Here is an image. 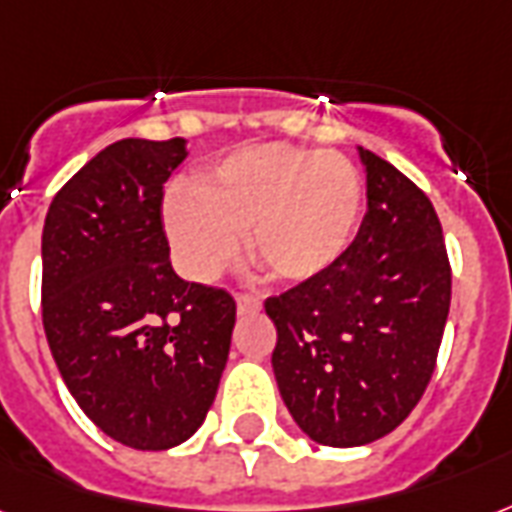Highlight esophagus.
I'll return each instance as SVG.
<instances>
[{
  "mask_svg": "<svg viewBox=\"0 0 512 512\" xmlns=\"http://www.w3.org/2000/svg\"><path fill=\"white\" fill-rule=\"evenodd\" d=\"M263 308V303L255 298V295H239L236 298V311H239V317H247V314H257Z\"/></svg>",
  "mask_w": 512,
  "mask_h": 512,
  "instance_id": "obj_1",
  "label": "esophagus"
}]
</instances>
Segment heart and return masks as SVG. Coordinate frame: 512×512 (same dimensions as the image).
<instances>
[{
  "instance_id": "b5f03b06",
  "label": "heart",
  "mask_w": 512,
  "mask_h": 512,
  "mask_svg": "<svg viewBox=\"0 0 512 512\" xmlns=\"http://www.w3.org/2000/svg\"><path fill=\"white\" fill-rule=\"evenodd\" d=\"M360 174L343 155L257 144L225 155L163 204L179 271L206 282L247 252L279 282L330 271L360 225Z\"/></svg>"
}]
</instances>
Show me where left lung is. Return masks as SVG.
<instances>
[{"mask_svg":"<svg viewBox=\"0 0 512 512\" xmlns=\"http://www.w3.org/2000/svg\"><path fill=\"white\" fill-rule=\"evenodd\" d=\"M368 212L317 279L265 300L271 365L287 411L314 443L368 446L424 395L451 306L443 228L411 179L365 147Z\"/></svg>","mask_w":512,"mask_h":512,"instance_id":"1","label":"left lung"}]
</instances>
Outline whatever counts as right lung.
<instances>
[{"mask_svg": "<svg viewBox=\"0 0 512 512\" xmlns=\"http://www.w3.org/2000/svg\"><path fill=\"white\" fill-rule=\"evenodd\" d=\"M185 139H120L66 182L42 228V322L83 413L117 443L166 451L212 408L236 325L228 292L179 279L163 185Z\"/></svg>", "mask_w": 512, "mask_h": 512, "instance_id": "obj_1", "label": "right lung"}]
</instances>
